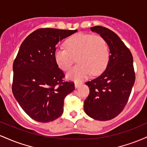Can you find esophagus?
Instances as JSON below:
<instances>
[{
    "instance_id": "obj_1",
    "label": "esophagus",
    "mask_w": 147,
    "mask_h": 147,
    "mask_svg": "<svg viewBox=\"0 0 147 147\" xmlns=\"http://www.w3.org/2000/svg\"><path fill=\"white\" fill-rule=\"evenodd\" d=\"M79 86H81V83H78V82H75V88H77Z\"/></svg>"
}]
</instances>
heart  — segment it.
I'll list each match as a JSON object with an SVG mask.
<instances>
[{
	"mask_svg": "<svg viewBox=\"0 0 147 147\" xmlns=\"http://www.w3.org/2000/svg\"><path fill=\"white\" fill-rule=\"evenodd\" d=\"M66 49L55 50V59L58 66L66 71L77 58V64L66 74L69 80L80 82L91 74L104 71L109 60V49L104 38L99 35L79 33L67 39Z\"/></svg>",
	"mask_w": 147,
	"mask_h": 147,
	"instance_id": "b5f03b06",
	"label": "heart"
}]
</instances>
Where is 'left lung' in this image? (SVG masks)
Segmentation results:
<instances>
[{"instance_id": "8db88e82", "label": "left lung", "mask_w": 147, "mask_h": 147, "mask_svg": "<svg viewBox=\"0 0 147 147\" xmlns=\"http://www.w3.org/2000/svg\"><path fill=\"white\" fill-rule=\"evenodd\" d=\"M104 38L109 48V60L102 74L88 82L90 93L84 111L100 121L113 119L122 112L134 85L136 76L131 52L115 33L105 27L90 28Z\"/></svg>"}]
</instances>
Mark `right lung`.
I'll use <instances>...</instances> for the list:
<instances>
[{
  "instance_id": "obj_1",
  "label": "right lung",
  "mask_w": 147,
  "mask_h": 147,
  "mask_svg": "<svg viewBox=\"0 0 147 147\" xmlns=\"http://www.w3.org/2000/svg\"><path fill=\"white\" fill-rule=\"evenodd\" d=\"M77 32L41 28L21 45L13 64V95L26 114L37 122L59 117L64 99L75 90L74 83L63 82L64 74L54 54L60 41Z\"/></svg>"
}]
</instances>
